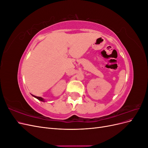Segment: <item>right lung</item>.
Wrapping results in <instances>:
<instances>
[{"instance_id":"obj_1","label":"right lung","mask_w":148,"mask_h":148,"mask_svg":"<svg viewBox=\"0 0 148 148\" xmlns=\"http://www.w3.org/2000/svg\"><path fill=\"white\" fill-rule=\"evenodd\" d=\"M34 97H36V98H37V99H38V100H39V101H42V102H44V100L42 99V97H37V96H34V95H33Z\"/></svg>"}]
</instances>
